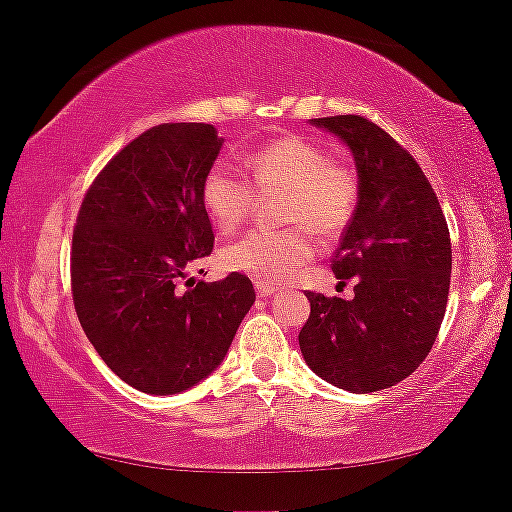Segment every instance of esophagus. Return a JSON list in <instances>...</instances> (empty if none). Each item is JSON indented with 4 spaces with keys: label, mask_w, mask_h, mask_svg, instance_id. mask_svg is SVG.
<instances>
[{
    "label": "esophagus",
    "mask_w": 512,
    "mask_h": 512,
    "mask_svg": "<svg viewBox=\"0 0 512 512\" xmlns=\"http://www.w3.org/2000/svg\"><path fill=\"white\" fill-rule=\"evenodd\" d=\"M275 286H270V284H265V282H256V293H258V298H270V296H275Z\"/></svg>",
    "instance_id": "34e87169"
}]
</instances>
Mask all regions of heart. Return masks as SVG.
<instances>
[{
    "mask_svg": "<svg viewBox=\"0 0 512 512\" xmlns=\"http://www.w3.org/2000/svg\"><path fill=\"white\" fill-rule=\"evenodd\" d=\"M251 181L228 160H216L202 177L200 202L221 233H233L254 212L258 193H286L284 230H251L221 249V265L256 282H284L314 256V237L347 230L359 205V174L331 158L324 146L289 135L258 146L247 156Z\"/></svg>",
    "mask_w": 512,
    "mask_h": 512,
    "instance_id": "1",
    "label": "heart"
}]
</instances>
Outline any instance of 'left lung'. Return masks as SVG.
<instances>
[{
	"instance_id": "1",
	"label": "left lung",
	"mask_w": 512,
	"mask_h": 512,
	"mask_svg": "<svg viewBox=\"0 0 512 512\" xmlns=\"http://www.w3.org/2000/svg\"><path fill=\"white\" fill-rule=\"evenodd\" d=\"M352 149L359 205L331 258L354 298L307 293L298 342L321 380L352 394L389 389L431 352L450 293L452 242L417 160L366 116L314 118Z\"/></svg>"
}]
</instances>
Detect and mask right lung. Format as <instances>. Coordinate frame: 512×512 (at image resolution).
Wrapping results in <instances>:
<instances>
[{
  "instance_id": "right-lung-1",
  "label": "right lung",
  "mask_w": 512,
  "mask_h": 512,
  "mask_svg": "<svg viewBox=\"0 0 512 512\" xmlns=\"http://www.w3.org/2000/svg\"><path fill=\"white\" fill-rule=\"evenodd\" d=\"M221 142L209 123L153 125L102 167L76 216L74 310L102 361L144 394L212 373L256 300L240 272L188 277L214 249L200 186Z\"/></svg>"
}]
</instances>
